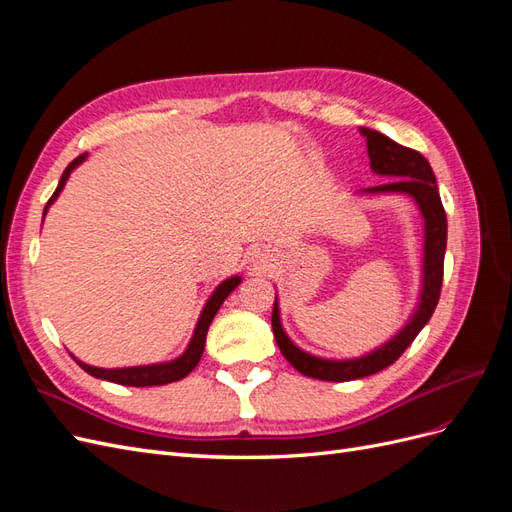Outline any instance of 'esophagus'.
<instances>
[{
    "mask_svg": "<svg viewBox=\"0 0 512 512\" xmlns=\"http://www.w3.org/2000/svg\"><path fill=\"white\" fill-rule=\"evenodd\" d=\"M258 258H260V256H258ZM260 262H262V260H260Z\"/></svg>",
    "mask_w": 512,
    "mask_h": 512,
    "instance_id": "obj_1",
    "label": "esophagus"
}]
</instances>
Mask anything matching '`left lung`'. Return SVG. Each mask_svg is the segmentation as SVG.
Returning <instances> with one entry per match:
<instances>
[{"label":"left lung","instance_id":"8db88e82","mask_svg":"<svg viewBox=\"0 0 512 512\" xmlns=\"http://www.w3.org/2000/svg\"><path fill=\"white\" fill-rule=\"evenodd\" d=\"M361 134L367 138V153L371 170L376 175L391 177L389 183L374 185V188L363 190L365 194H408L414 198V203L421 209L425 220V247H423V288L421 299L410 316L408 324L401 329L391 342L376 348L359 359L348 361H329L320 356L307 354L301 348L294 346L288 335L282 329L280 322V307H277V297L273 303V335L280 346L286 361L301 371L303 376L327 380V382H348L356 378H365L371 374L393 365L406 348L414 342V337L429 322L433 309L438 305L440 290H442V275H444V252H446V213L440 200L436 175L429 162L421 153L391 141L376 130L361 128Z\"/></svg>","mask_w":512,"mask_h":512}]
</instances>
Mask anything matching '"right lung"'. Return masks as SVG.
<instances>
[{"label": "right lung", "instance_id": "obj_1", "mask_svg": "<svg viewBox=\"0 0 512 512\" xmlns=\"http://www.w3.org/2000/svg\"><path fill=\"white\" fill-rule=\"evenodd\" d=\"M85 158H87V153H83V156H79V158H74L68 164V168L64 170V175H61V179L57 183V190L53 192V196L49 198V203H46V207H44V215H46V209L53 205V200L59 196V192L64 190V185H66L72 170L79 166L81 162H85ZM239 284H241V277L235 275V277H228V280H224L218 288L213 290L205 309L200 312V318L196 322V329H194V335H192V342H190L188 350H185L175 361L156 363V365H141V367H123V369H102V367H91V365H87L79 359H74V361L79 363L81 369H85L89 376L100 378V380H108V382H117V384H123V386H160V384H168V382H177V380L188 376L190 371L198 365L200 356H203V350H205V339H207V331H209V324H211L213 316L218 314V309L222 307V303L226 301L228 294L235 290Z\"/></svg>", "mask_w": 512, "mask_h": 512}]
</instances>
